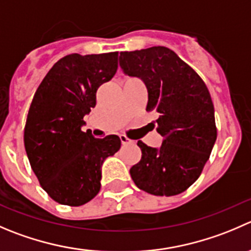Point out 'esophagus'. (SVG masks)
I'll return each mask as SVG.
<instances>
[{
  "label": "esophagus",
  "mask_w": 251,
  "mask_h": 251,
  "mask_svg": "<svg viewBox=\"0 0 251 251\" xmlns=\"http://www.w3.org/2000/svg\"><path fill=\"white\" fill-rule=\"evenodd\" d=\"M120 141H121V143H123L124 146L131 145V143H133V141L130 140V138H128V137H126L125 135H121L120 136Z\"/></svg>",
  "instance_id": "1"
}]
</instances>
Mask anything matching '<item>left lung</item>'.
Instances as JSON below:
<instances>
[{
	"label": "left lung",
	"instance_id": "8db88e82",
	"mask_svg": "<svg viewBox=\"0 0 251 251\" xmlns=\"http://www.w3.org/2000/svg\"><path fill=\"white\" fill-rule=\"evenodd\" d=\"M126 75L140 77L148 92L146 110L159 114L160 148L138 141L142 157L130 169L141 190L174 196L191 186L202 173L217 138L211 94L200 76L165 46L120 52Z\"/></svg>",
	"mask_w": 251,
	"mask_h": 251
}]
</instances>
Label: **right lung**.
Instances as JSON below:
<instances>
[{
	"instance_id": "right-lung-1",
	"label": "right lung",
	"mask_w": 251,
	"mask_h": 251,
	"mask_svg": "<svg viewBox=\"0 0 251 251\" xmlns=\"http://www.w3.org/2000/svg\"><path fill=\"white\" fill-rule=\"evenodd\" d=\"M119 52L71 53L46 74L24 126V147L41 187L56 202L82 206L100 190L101 164L120 150L116 135L94 138L82 126L97 91L114 77Z\"/></svg>"
}]
</instances>
